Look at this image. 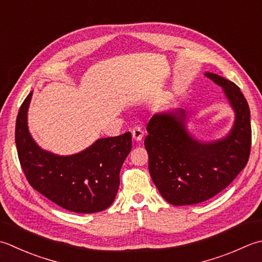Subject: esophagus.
<instances>
[{
    "label": "esophagus",
    "instance_id": "1",
    "mask_svg": "<svg viewBox=\"0 0 262 262\" xmlns=\"http://www.w3.org/2000/svg\"><path fill=\"white\" fill-rule=\"evenodd\" d=\"M132 136H133V140L136 141V142H141L143 136H144V132H143V129L141 127H134L133 128L132 130Z\"/></svg>",
    "mask_w": 262,
    "mask_h": 262
}]
</instances>
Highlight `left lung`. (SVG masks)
<instances>
[{
  "mask_svg": "<svg viewBox=\"0 0 262 262\" xmlns=\"http://www.w3.org/2000/svg\"><path fill=\"white\" fill-rule=\"evenodd\" d=\"M223 89L235 115L232 129L214 141L198 140L187 129L185 110L153 115L144 145L148 170L162 198L173 206H191L217 195L247 166L251 148L250 109L233 81L204 73Z\"/></svg>",
  "mask_w": 262,
  "mask_h": 262,
  "instance_id": "left-lung-1",
  "label": "left lung"
}]
</instances>
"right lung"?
<instances>
[{"mask_svg": "<svg viewBox=\"0 0 262 262\" xmlns=\"http://www.w3.org/2000/svg\"><path fill=\"white\" fill-rule=\"evenodd\" d=\"M33 91L20 106L15 122V145L20 165L30 185L61 208L77 213H94L110 207L119 188V172L132 150L129 132L99 138L70 156L46 151L28 129Z\"/></svg>", "mask_w": 262, "mask_h": 262, "instance_id": "1", "label": "right lung"}]
</instances>
